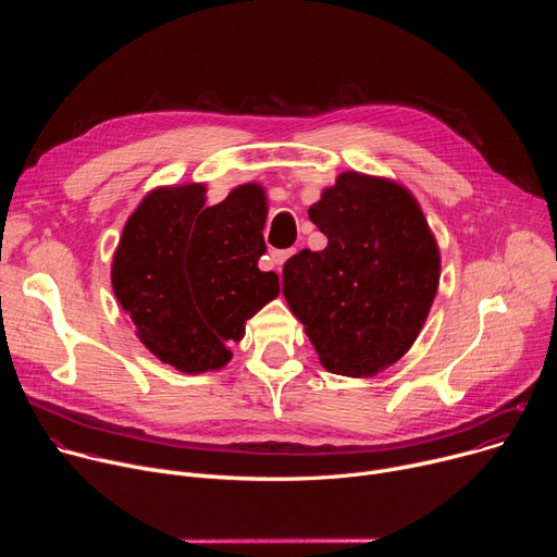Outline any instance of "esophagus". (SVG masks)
<instances>
[{
  "label": "esophagus",
  "instance_id": "esophagus-1",
  "mask_svg": "<svg viewBox=\"0 0 557 557\" xmlns=\"http://www.w3.org/2000/svg\"><path fill=\"white\" fill-rule=\"evenodd\" d=\"M296 255V250L294 248H288V250H271V261H273V267L277 269V273L282 271V267L286 263V259L288 257H294Z\"/></svg>",
  "mask_w": 557,
  "mask_h": 557
}]
</instances>
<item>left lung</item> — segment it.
<instances>
[{"mask_svg": "<svg viewBox=\"0 0 557 557\" xmlns=\"http://www.w3.org/2000/svg\"><path fill=\"white\" fill-rule=\"evenodd\" d=\"M327 248L284 263L282 294L325 370L372 376L416 343L441 282V250L406 187L345 171L309 208Z\"/></svg>", "mask_w": 557, "mask_h": 557, "instance_id": "1", "label": "left lung"}]
</instances>
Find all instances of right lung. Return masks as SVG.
<instances>
[{
	"instance_id": "obj_1",
	"label": "right lung",
	"mask_w": 557,
	"mask_h": 557,
	"mask_svg": "<svg viewBox=\"0 0 557 557\" xmlns=\"http://www.w3.org/2000/svg\"><path fill=\"white\" fill-rule=\"evenodd\" d=\"M198 183L146 194L124 225L112 257V290L139 341L175 370H221L242 341L246 320L280 294L267 252V194L259 185L232 189L205 205Z\"/></svg>"
}]
</instances>
